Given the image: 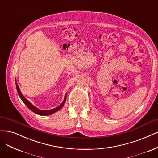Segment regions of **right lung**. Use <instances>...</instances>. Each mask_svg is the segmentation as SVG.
Returning a JSON list of instances; mask_svg holds the SVG:
<instances>
[{
	"label": "right lung",
	"instance_id": "obj_1",
	"mask_svg": "<svg viewBox=\"0 0 158 158\" xmlns=\"http://www.w3.org/2000/svg\"><path fill=\"white\" fill-rule=\"evenodd\" d=\"M15 81H16V80H15ZM15 85H16V89H17L18 95H19V97L21 98V99L22 100V101L24 102V104L27 107H28L31 111H32L34 113L38 114V115H40V116H49V115H51V114H52L53 113L57 112L58 110H60L61 108L64 105L65 101H66V99H67V94H65L64 99H63V102H61V104L60 105H59L58 106L54 108H53V109H51V110H40V109H39L38 108H36V106H35L33 105H32L31 103L23 95V94H21V92L20 91V89L19 88V86H18L17 82H15Z\"/></svg>",
	"mask_w": 158,
	"mask_h": 158
}]
</instances>
